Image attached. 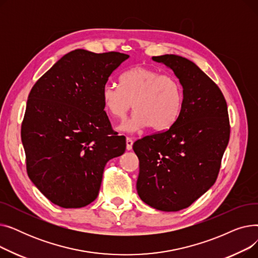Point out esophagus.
<instances>
[{
	"label": "esophagus",
	"instance_id": "34e87169",
	"mask_svg": "<svg viewBox=\"0 0 258 258\" xmlns=\"http://www.w3.org/2000/svg\"><path fill=\"white\" fill-rule=\"evenodd\" d=\"M133 143H134L133 139L131 137H126V150L127 151L132 150V148H133Z\"/></svg>",
	"mask_w": 258,
	"mask_h": 258
}]
</instances>
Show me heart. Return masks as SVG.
<instances>
[{"mask_svg": "<svg viewBox=\"0 0 258 258\" xmlns=\"http://www.w3.org/2000/svg\"><path fill=\"white\" fill-rule=\"evenodd\" d=\"M101 96L105 110L117 119L124 118L134 104L136 111L119 126L126 133L148 125L155 131L169 127L184 103L183 86L177 77L142 66L122 73L120 86L105 84Z\"/></svg>", "mask_w": 258, "mask_h": 258, "instance_id": "heart-1", "label": "heart"}]
</instances>
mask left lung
Wrapping results in <instances>:
<instances>
[{
	"label": "left lung",
	"mask_w": 258,
	"mask_h": 258,
	"mask_svg": "<svg viewBox=\"0 0 258 258\" xmlns=\"http://www.w3.org/2000/svg\"><path fill=\"white\" fill-rule=\"evenodd\" d=\"M153 59L179 78L184 103L168 128L134 143L139 159L137 191L155 209L179 211L218 179L230 138L228 107L221 89L195 62L173 54Z\"/></svg>",
	"instance_id": "1"
}]
</instances>
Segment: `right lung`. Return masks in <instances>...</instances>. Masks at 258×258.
<instances>
[{"instance_id": "right-lung-1", "label": "right lung", "mask_w": 258, "mask_h": 258, "mask_svg": "<svg viewBox=\"0 0 258 258\" xmlns=\"http://www.w3.org/2000/svg\"><path fill=\"white\" fill-rule=\"evenodd\" d=\"M130 55L84 49L62 56L32 87L21 137L28 177L53 204L85 207L97 198L108 160L125 152L102 101L108 77Z\"/></svg>"}]
</instances>
